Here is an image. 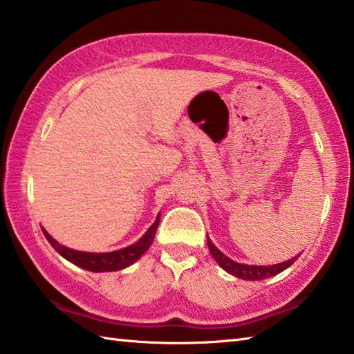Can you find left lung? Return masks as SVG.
<instances>
[{
    "label": "left lung",
    "mask_w": 354,
    "mask_h": 354,
    "mask_svg": "<svg viewBox=\"0 0 354 354\" xmlns=\"http://www.w3.org/2000/svg\"><path fill=\"white\" fill-rule=\"evenodd\" d=\"M209 244V250L212 257H214L215 261L220 265L224 271L229 272L234 277H239L243 280H265L268 277H274V275L280 274L281 271H285L286 268H289L292 263L299 259L300 255L292 257L291 260L283 261V263H277V265H269V266H254V265H244V263H236L234 260H230L229 257L224 255L220 249H218L214 243L207 239Z\"/></svg>",
    "instance_id": "obj_1"
}]
</instances>
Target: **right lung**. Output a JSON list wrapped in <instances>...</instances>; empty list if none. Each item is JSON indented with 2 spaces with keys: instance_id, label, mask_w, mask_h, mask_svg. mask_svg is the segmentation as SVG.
<instances>
[{
  "instance_id": "obj_1",
  "label": "right lung",
  "mask_w": 354,
  "mask_h": 354,
  "mask_svg": "<svg viewBox=\"0 0 354 354\" xmlns=\"http://www.w3.org/2000/svg\"><path fill=\"white\" fill-rule=\"evenodd\" d=\"M159 216L160 214H158L155 223L151 224L149 230H147L136 243H133L131 246L124 249L113 250V252H83V250H74L63 246L59 241H55L53 236L46 232V229L41 227V230L44 236H46V240L50 243V246H53L63 259L73 263V265L80 266L91 272H110L120 271V269H125L127 266L133 265V263H136L140 257L149 250L153 240H155L156 230L159 226Z\"/></svg>"
}]
</instances>
